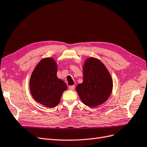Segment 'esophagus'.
<instances>
[{
  "mask_svg": "<svg viewBox=\"0 0 147 147\" xmlns=\"http://www.w3.org/2000/svg\"><path fill=\"white\" fill-rule=\"evenodd\" d=\"M74 87H75L74 86H69L68 88H69V90H73L74 89Z\"/></svg>",
  "mask_w": 147,
  "mask_h": 147,
  "instance_id": "obj_1",
  "label": "esophagus"
}]
</instances>
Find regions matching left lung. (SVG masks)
Wrapping results in <instances>:
<instances>
[{
    "label": "left lung",
    "mask_w": 147,
    "mask_h": 147,
    "mask_svg": "<svg viewBox=\"0 0 147 147\" xmlns=\"http://www.w3.org/2000/svg\"><path fill=\"white\" fill-rule=\"evenodd\" d=\"M112 88V79L105 65L94 57L86 59L83 66V82L76 88L84 105L90 107L102 105L109 98Z\"/></svg>",
    "instance_id": "8db88e82"
}]
</instances>
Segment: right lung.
Listing matches in <instances>:
<instances>
[{
	"instance_id": "1",
	"label": "right lung",
	"mask_w": 147,
	"mask_h": 147,
	"mask_svg": "<svg viewBox=\"0 0 147 147\" xmlns=\"http://www.w3.org/2000/svg\"><path fill=\"white\" fill-rule=\"evenodd\" d=\"M57 65L51 58L41 59L33 71L30 79L29 87L35 100L47 107L58 105L67 86L57 76Z\"/></svg>"
}]
</instances>
